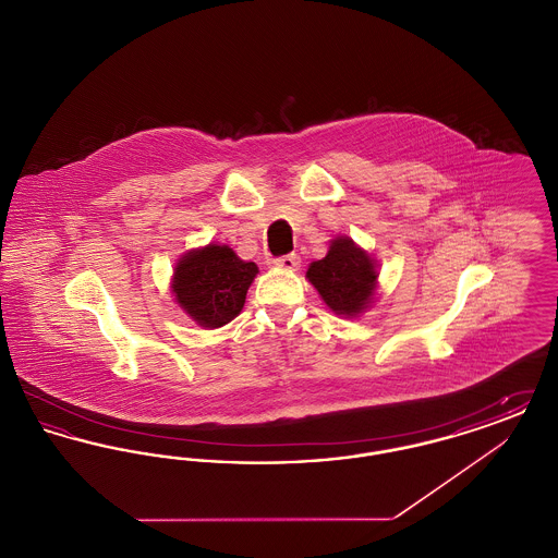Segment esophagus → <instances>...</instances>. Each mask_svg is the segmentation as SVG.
<instances>
[{"label": "esophagus", "instance_id": "esophagus-1", "mask_svg": "<svg viewBox=\"0 0 558 558\" xmlns=\"http://www.w3.org/2000/svg\"><path fill=\"white\" fill-rule=\"evenodd\" d=\"M274 266L280 267V269H287V271H296L299 266H301V257L299 255H284V257H278V259H274L271 262Z\"/></svg>", "mask_w": 558, "mask_h": 558}]
</instances>
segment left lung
Returning <instances> with one entry per match:
<instances>
[{
	"label": "left lung",
	"instance_id": "8db88e82",
	"mask_svg": "<svg viewBox=\"0 0 558 558\" xmlns=\"http://www.w3.org/2000/svg\"><path fill=\"white\" fill-rule=\"evenodd\" d=\"M305 278L339 318H360L376 299L378 264L349 236H335L326 257L310 264Z\"/></svg>",
	"mask_w": 558,
	"mask_h": 558
}]
</instances>
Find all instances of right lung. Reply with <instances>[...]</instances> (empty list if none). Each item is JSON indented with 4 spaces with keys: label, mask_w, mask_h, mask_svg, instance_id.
<instances>
[{
    "label": "right lung",
    "mask_w": 558,
    "mask_h": 558,
    "mask_svg": "<svg viewBox=\"0 0 558 558\" xmlns=\"http://www.w3.org/2000/svg\"><path fill=\"white\" fill-rule=\"evenodd\" d=\"M259 267L228 244L190 248L173 267L171 292L187 318L203 328H221L239 316Z\"/></svg>",
    "instance_id": "right-lung-1"
}]
</instances>
